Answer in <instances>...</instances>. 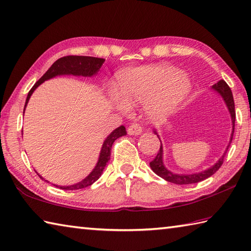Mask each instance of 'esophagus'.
Returning <instances> with one entry per match:
<instances>
[{
    "label": "esophagus",
    "instance_id": "esophagus-1",
    "mask_svg": "<svg viewBox=\"0 0 251 251\" xmlns=\"http://www.w3.org/2000/svg\"><path fill=\"white\" fill-rule=\"evenodd\" d=\"M141 131H143V128H141V126L139 124H137V123H133V124L128 127V129H127V133L131 136L140 135Z\"/></svg>",
    "mask_w": 251,
    "mask_h": 251
}]
</instances>
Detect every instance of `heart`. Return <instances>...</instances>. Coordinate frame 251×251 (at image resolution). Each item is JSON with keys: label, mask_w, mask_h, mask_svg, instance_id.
Wrapping results in <instances>:
<instances>
[{"label": "heart", "mask_w": 251, "mask_h": 251, "mask_svg": "<svg viewBox=\"0 0 251 251\" xmlns=\"http://www.w3.org/2000/svg\"><path fill=\"white\" fill-rule=\"evenodd\" d=\"M191 82L184 72L168 65H150L126 70L118 75L113 102L118 110L145 102L146 114L153 120L169 115L188 97Z\"/></svg>", "instance_id": "1"}]
</instances>
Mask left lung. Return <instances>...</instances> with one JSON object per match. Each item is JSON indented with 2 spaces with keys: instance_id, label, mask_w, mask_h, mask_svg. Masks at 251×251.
Returning <instances> with one entry per match:
<instances>
[{
  "instance_id": "1",
  "label": "left lung",
  "mask_w": 251,
  "mask_h": 251,
  "mask_svg": "<svg viewBox=\"0 0 251 251\" xmlns=\"http://www.w3.org/2000/svg\"><path fill=\"white\" fill-rule=\"evenodd\" d=\"M212 89L214 91H216L217 93H220L221 97L224 100V102L226 104L227 108H228L230 117H231V123H233V131H231V136H230V140L229 144L227 146V148L225 150V152L223 156L218 159L216 161L215 165H213L211 168L208 169L198 172V173H191V175H177V173H173L170 170H168L165 167V163H163V149H162V144L160 146V149L157 153L156 158L150 162V168L151 170L156 173L157 176H161L162 179H165L168 182H171V183H176V184H191V183H198V182H201L205 179H207L211 176H213L218 169H220L221 166L223 165V161H224V158L226 156L227 150H228V147L230 146L231 140H233V136H234V129H235V118H236V113H235V103H234V98H233V93H231V90L228 85H227L226 82L224 80L218 81L217 83L214 84L212 86ZM154 134H157L156 130H153ZM158 138L159 135L157 134ZM160 140V138H159ZM161 143V140H160Z\"/></svg>"
}]
</instances>
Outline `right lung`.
<instances>
[{
	"instance_id": "add662e5",
	"label": "right lung",
	"mask_w": 251,
	"mask_h": 251,
	"mask_svg": "<svg viewBox=\"0 0 251 251\" xmlns=\"http://www.w3.org/2000/svg\"><path fill=\"white\" fill-rule=\"evenodd\" d=\"M105 61V59L103 58H95V57H88V56H67V57H62L60 59H58L57 61H54L52 63V66L49 68V69L46 71L42 78H40L36 83L34 84L33 88L30 89L28 92V95H27L26 99V103H25V107H24V112L27 103H28L30 95L33 94L34 91L38 88V86L45 82L46 80H49L51 78H54L57 75H82V76H92L95 75L101 69L102 65ZM126 129L124 126H120L117 127L116 129H114L112 133L107 136L106 139L104 140V143L102 145L101 148V152H100V157L97 166L94 167V169L90 175L83 179L82 181L78 182L74 185H68V186H58L62 190H79V189H83L86 188V186H90L91 184H93L95 181H97L101 175L103 173L104 168H105L106 163L110 160L111 157V149H112V145L114 141H115L117 138L122 137V136L126 135ZM37 173V172H36ZM38 175V173H37ZM39 176V175H38ZM40 179H44L42 176H39ZM45 180V179H44Z\"/></svg>"
}]
</instances>
